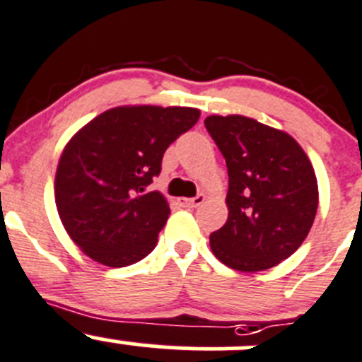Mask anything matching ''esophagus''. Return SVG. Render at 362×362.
<instances>
[{
  "label": "esophagus",
  "mask_w": 362,
  "mask_h": 362,
  "mask_svg": "<svg viewBox=\"0 0 362 362\" xmlns=\"http://www.w3.org/2000/svg\"><path fill=\"white\" fill-rule=\"evenodd\" d=\"M182 206H187V209H194V206H199L202 203H205V194H198L194 198H180L178 199Z\"/></svg>",
  "instance_id": "obj_1"
}]
</instances>
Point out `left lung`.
Listing matches in <instances>:
<instances>
[{
  "label": "left lung",
  "instance_id": "obj_1",
  "mask_svg": "<svg viewBox=\"0 0 362 362\" xmlns=\"http://www.w3.org/2000/svg\"><path fill=\"white\" fill-rule=\"evenodd\" d=\"M228 168V221L210 235V249L240 272L270 269L299 249L318 206L315 170L286 132L252 118H205Z\"/></svg>",
  "mask_w": 362,
  "mask_h": 362
}]
</instances>
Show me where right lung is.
<instances>
[{
    "instance_id": "right-lung-1",
    "label": "right lung",
    "mask_w": 362,
    "mask_h": 362,
    "mask_svg": "<svg viewBox=\"0 0 362 362\" xmlns=\"http://www.w3.org/2000/svg\"><path fill=\"white\" fill-rule=\"evenodd\" d=\"M198 118L194 107H113L66 143L54 198L66 233L84 255L127 267L153 251L170 205L146 187L159 177L168 146Z\"/></svg>"
}]
</instances>
